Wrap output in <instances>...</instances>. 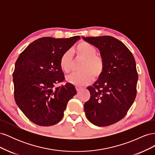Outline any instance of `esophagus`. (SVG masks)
Returning a JSON list of instances; mask_svg holds the SVG:
<instances>
[{
    "mask_svg": "<svg viewBox=\"0 0 155 155\" xmlns=\"http://www.w3.org/2000/svg\"><path fill=\"white\" fill-rule=\"evenodd\" d=\"M76 91H77L78 92H79V91H80L81 90H82V89H83V87L76 86Z\"/></svg>",
    "mask_w": 155,
    "mask_h": 155,
    "instance_id": "34e87169",
    "label": "esophagus"
}]
</instances>
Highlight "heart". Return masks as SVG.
Segmentation results:
<instances>
[{
    "label": "heart",
    "mask_w": 155,
    "mask_h": 155,
    "mask_svg": "<svg viewBox=\"0 0 155 155\" xmlns=\"http://www.w3.org/2000/svg\"><path fill=\"white\" fill-rule=\"evenodd\" d=\"M76 53L78 58L83 59L80 72H74L66 78L67 81L75 85H85L94 79L99 78L104 69V61L101 56L97 55V50L94 46L81 42L76 48ZM59 67L61 70L68 74L72 68V57L70 51L64 52L60 58Z\"/></svg>",
    "instance_id": "1"
}]
</instances>
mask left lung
Instances as JSON below:
<instances>
[{"label": "left lung", "instance_id": "obj_1", "mask_svg": "<svg viewBox=\"0 0 155 155\" xmlns=\"http://www.w3.org/2000/svg\"><path fill=\"white\" fill-rule=\"evenodd\" d=\"M100 51L104 69L84 104L87 118L92 124L106 127L121 120L137 96L138 73L134 56L120 41L111 36L82 37Z\"/></svg>", "mask_w": 155, "mask_h": 155}]
</instances>
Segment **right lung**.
I'll return each mask as SVG.
<instances>
[{
	"label": "right lung",
	"mask_w": 155,
	"mask_h": 155,
	"mask_svg": "<svg viewBox=\"0 0 155 155\" xmlns=\"http://www.w3.org/2000/svg\"><path fill=\"white\" fill-rule=\"evenodd\" d=\"M80 39L42 37L19 55L13 74L16 104L31 122L54 125L61 120L68 101L76 94L72 84L55 87L64 79L60 68L61 55Z\"/></svg>",
	"instance_id": "obj_1"
}]
</instances>
